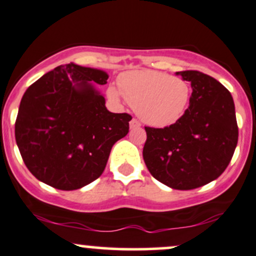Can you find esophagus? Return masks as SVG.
<instances>
[{"mask_svg":"<svg viewBox=\"0 0 256 256\" xmlns=\"http://www.w3.org/2000/svg\"><path fill=\"white\" fill-rule=\"evenodd\" d=\"M140 122H138V120H136V119H132L130 122V128H140Z\"/></svg>","mask_w":256,"mask_h":256,"instance_id":"34e87169","label":"esophagus"}]
</instances>
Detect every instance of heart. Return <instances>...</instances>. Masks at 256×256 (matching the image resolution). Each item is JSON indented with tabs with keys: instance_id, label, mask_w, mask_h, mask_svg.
<instances>
[{
	"instance_id": "heart-1",
	"label": "heart",
	"mask_w": 256,
	"mask_h": 256,
	"mask_svg": "<svg viewBox=\"0 0 256 256\" xmlns=\"http://www.w3.org/2000/svg\"><path fill=\"white\" fill-rule=\"evenodd\" d=\"M120 89L112 85L108 94L112 98L126 101L146 124L166 128L174 124L186 110L190 100V86L182 78L167 73L140 70L122 76Z\"/></svg>"
}]
</instances>
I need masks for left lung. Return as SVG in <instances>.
Listing matches in <instances>:
<instances>
[{
    "instance_id": "1",
    "label": "left lung",
    "mask_w": 256,
    "mask_h": 256,
    "mask_svg": "<svg viewBox=\"0 0 256 256\" xmlns=\"http://www.w3.org/2000/svg\"><path fill=\"white\" fill-rule=\"evenodd\" d=\"M192 83L189 107L174 124L146 128L143 158L150 174L176 190L208 184L225 171L238 140L230 91L198 71L177 72Z\"/></svg>"
}]
</instances>
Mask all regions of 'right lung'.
Here are the masks:
<instances>
[{
  "instance_id": "1",
  "label": "right lung",
  "mask_w": 256,
  "mask_h": 256,
  "mask_svg": "<svg viewBox=\"0 0 256 256\" xmlns=\"http://www.w3.org/2000/svg\"><path fill=\"white\" fill-rule=\"evenodd\" d=\"M98 68L61 64L25 91L16 122V140L38 180L77 190L98 179L112 146L128 132L131 116L112 113L95 84L107 83Z\"/></svg>"
}]
</instances>
